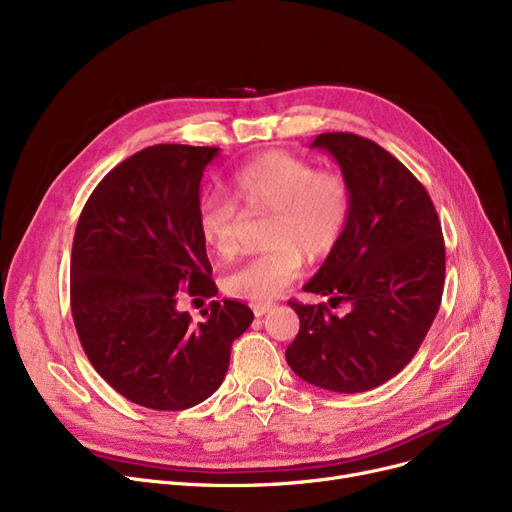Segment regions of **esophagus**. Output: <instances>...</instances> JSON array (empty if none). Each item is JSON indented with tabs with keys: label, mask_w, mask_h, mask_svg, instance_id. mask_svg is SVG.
<instances>
[{
	"label": "esophagus",
	"mask_w": 512,
	"mask_h": 512,
	"mask_svg": "<svg viewBox=\"0 0 512 512\" xmlns=\"http://www.w3.org/2000/svg\"><path fill=\"white\" fill-rule=\"evenodd\" d=\"M274 307V303H251V309H253V313H255V317H263L267 311H270Z\"/></svg>",
	"instance_id": "34e87169"
}]
</instances>
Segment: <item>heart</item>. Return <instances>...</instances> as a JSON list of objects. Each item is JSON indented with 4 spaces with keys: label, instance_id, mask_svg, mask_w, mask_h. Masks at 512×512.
Instances as JSON below:
<instances>
[{
    "label": "heart",
    "instance_id": "obj_1",
    "mask_svg": "<svg viewBox=\"0 0 512 512\" xmlns=\"http://www.w3.org/2000/svg\"><path fill=\"white\" fill-rule=\"evenodd\" d=\"M232 201L249 211L272 213L270 245L226 278L232 297L270 301L303 272V261L330 255L353 213V188L340 172L317 170L311 161L284 151H267L242 164L228 180ZM238 215L230 201L211 197L199 209L201 236L220 259L240 255Z\"/></svg>",
    "mask_w": 512,
    "mask_h": 512
}]
</instances>
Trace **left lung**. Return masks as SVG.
Returning a JSON list of instances; mask_svg holds the SVG:
<instances>
[{
	"label": "left lung",
	"instance_id": "8db88e82",
	"mask_svg": "<svg viewBox=\"0 0 512 512\" xmlns=\"http://www.w3.org/2000/svg\"><path fill=\"white\" fill-rule=\"evenodd\" d=\"M353 188L351 222L305 292L348 303L288 301L301 328L286 361L301 380L332 392L378 388L405 369L440 309L446 251L423 184L384 147L353 132L317 134Z\"/></svg>",
	"mask_w": 512,
	"mask_h": 512
}]
</instances>
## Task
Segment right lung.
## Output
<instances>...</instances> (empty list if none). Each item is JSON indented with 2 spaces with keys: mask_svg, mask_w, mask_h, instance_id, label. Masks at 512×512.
<instances>
[{
  "mask_svg": "<svg viewBox=\"0 0 512 512\" xmlns=\"http://www.w3.org/2000/svg\"><path fill=\"white\" fill-rule=\"evenodd\" d=\"M218 147L153 145L95 186L70 261V307L91 365L118 394L153 411L191 409L226 378L232 342L253 311L211 301L193 324L178 309L213 297L199 228V186Z\"/></svg>",
  "mask_w": 512,
  "mask_h": 512,
  "instance_id": "obj_1",
  "label": "right lung"
}]
</instances>
